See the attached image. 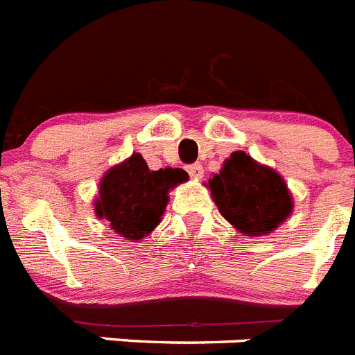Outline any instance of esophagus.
I'll return each mask as SVG.
<instances>
[{
  "label": "esophagus",
  "instance_id": "esophagus-1",
  "mask_svg": "<svg viewBox=\"0 0 355 355\" xmlns=\"http://www.w3.org/2000/svg\"><path fill=\"white\" fill-rule=\"evenodd\" d=\"M187 171H189L191 177L196 178V180H198V178L203 177V166H201V164H191L189 168H187Z\"/></svg>",
  "mask_w": 355,
  "mask_h": 355
}]
</instances>
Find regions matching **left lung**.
<instances>
[{
	"label": "left lung",
	"instance_id": "1",
	"mask_svg": "<svg viewBox=\"0 0 355 355\" xmlns=\"http://www.w3.org/2000/svg\"><path fill=\"white\" fill-rule=\"evenodd\" d=\"M205 185L221 216L248 237L274 232L292 214L283 177L245 152H233Z\"/></svg>",
	"mask_w": 355,
	"mask_h": 355
}]
</instances>
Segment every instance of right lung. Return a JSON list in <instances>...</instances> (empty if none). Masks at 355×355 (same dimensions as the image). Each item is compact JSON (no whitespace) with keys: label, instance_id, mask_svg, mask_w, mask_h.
<instances>
[{"label":"right lung","instance_id":"add662e5","mask_svg":"<svg viewBox=\"0 0 355 355\" xmlns=\"http://www.w3.org/2000/svg\"><path fill=\"white\" fill-rule=\"evenodd\" d=\"M185 180L187 173L180 168L152 171L141 155L132 154L102 177L95 214L110 221L118 235L136 242L154 232L170 200L168 193Z\"/></svg>","mask_w":355,"mask_h":355}]
</instances>
